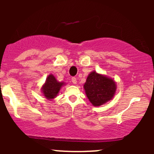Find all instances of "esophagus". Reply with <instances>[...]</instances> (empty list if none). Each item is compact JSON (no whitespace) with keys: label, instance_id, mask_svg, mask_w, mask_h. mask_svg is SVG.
Masks as SVG:
<instances>
[{"label":"esophagus","instance_id":"34e87169","mask_svg":"<svg viewBox=\"0 0 154 154\" xmlns=\"http://www.w3.org/2000/svg\"><path fill=\"white\" fill-rule=\"evenodd\" d=\"M72 82L73 84H77V79H76V77H72Z\"/></svg>","mask_w":154,"mask_h":154}]
</instances>
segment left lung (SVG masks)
<instances>
[{
  "mask_svg": "<svg viewBox=\"0 0 154 154\" xmlns=\"http://www.w3.org/2000/svg\"><path fill=\"white\" fill-rule=\"evenodd\" d=\"M84 89L91 103L99 106L114 96L116 85L114 79L93 71L88 76Z\"/></svg>",
  "mask_w": 154,
  "mask_h": 154,
  "instance_id": "1",
  "label": "left lung"
}]
</instances>
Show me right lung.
<instances>
[{
    "label": "right lung",
    "instance_id": "right-lung-1",
    "mask_svg": "<svg viewBox=\"0 0 154 154\" xmlns=\"http://www.w3.org/2000/svg\"><path fill=\"white\" fill-rule=\"evenodd\" d=\"M64 82H59L56 80V77L53 75H49L45 80V84L41 88L42 93L45 98L48 100H52L56 97L59 92L63 85H64Z\"/></svg>",
    "mask_w": 154,
    "mask_h": 154
}]
</instances>
